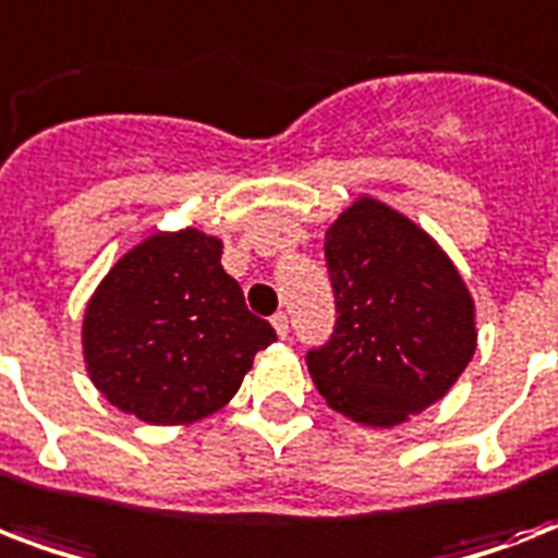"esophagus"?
Masks as SVG:
<instances>
[{
	"label": "esophagus",
	"mask_w": 558,
	"mask_h": 558,
	"mask_svg": "<svg viewBox=\"0 0 558 558\" xmlns=\"http://www.w3.org/2000/svg\"><path fill=\"white\" fill-rule=\"evenodd\" d=\"M271 327H275V332H278L280 339H287L289 336V318L283 313L271 315Z\"/></svg>",
	"instance_id": "esophagus-1"
}]
</instances>
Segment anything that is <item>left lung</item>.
I'll list each match as a JSON object with an SVG mask.
<instances>
[{
    "label": "left lung",
    "mask_w": 558,
    "mask_h": 558,
    "mask_svg": "<svg viewBox=\"0 0 558 558\" xmlns=\"http://www.w3.org/2000/svg\"><path fill=\"white\" fill-rule=\"evenodd\" d=\"M336 327L306 350L327 405L367 425H397L446 393L475 353V306L425 231L359 199L324 243Z\"/></svg>",
    "instance_id": "8db88e82"
}]
</instances>
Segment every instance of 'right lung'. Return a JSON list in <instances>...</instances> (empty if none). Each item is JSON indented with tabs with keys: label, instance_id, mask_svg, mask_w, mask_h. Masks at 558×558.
Masks as SVG:
<instances>
[{
	"label": "right lung",
	"instance_id": "obj_1",
	"mask_svg": "<svg viewBox=\"0 0 558 558\" xmlns=\"http://www.w3.org/2000/svg\"><path fill=\"white\" fill-rule=\"evenodd\" d=\"M219 254L217 236L193 228L156 234L104 278L83 318V356L112 405L153 425L202 420L278 339Z\"/></svg>",
	"mask_w": 558,
	"mask_h": 558
}]
</instances>
